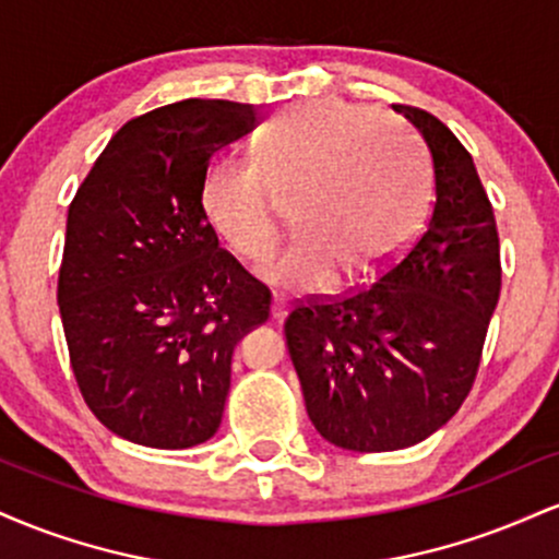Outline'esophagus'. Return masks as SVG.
<instances>
[{
    "mask_svg": "<svg viewBox=\"0 0 559 559\" xmlns=\"http://www.w3.org/2000/svg\"><path fill=\"white\" fill-rule=\"evenodd\" d=\"M288 310V301L281 294H273V320H284Z\"/></svg>",
    "mask_w": 559,
    "mask_h": 559,
    "instance_id": "obj_1",
    "label": "esophagus"
}]
</instances>
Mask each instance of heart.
<instances>
[{
    "label": "heart",
    "mask_w": 559,
    "mask_h": 559,
    "mask_svg": "<svg viewBox=\"0 0 559 559\" xmlns=\"http://www.w3.org/2000/svg\"><path fill=\"white\" fill-rule=\"evenodd\" d=\"M297 236L265 267L281 288L360 284L418 234L428 173L402 131L346 102H310L258 133L252 163L210 159L199 207L243 260H265L278 241L273 197H292Z\"/></svg>",
    "instance_id": "heart-1"
}]
</instances>
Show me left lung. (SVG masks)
<instances>
[{
  "mask_svg": "<svg viewBox=\"0 0 559 559\" xmlns=\"http://www.w3.org/2000/svg\"><path fill=\"white\" fill-rule=\"evenodd\" d=\"M394 112L431 152L426 228L376 284L301 301L284 323L312 426L352 452L413 447L457 413L502 288L497 221L471 152L431 112Z\"/></svg>",
  "mask_w": 559,
  "mask_h": 559,
  "instance_id": "8db88e82",
  "label": "left lung"
}]
</instances>
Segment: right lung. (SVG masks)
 <instances>
[{"label":"right lung","mask_w":559,"mask_h":559,"mask_svg":"<svg viewBox=\"0 0 559 559\" xmlns=\"http://www.w3.org/2000/svg\"><path fill=\"white\" fill-rule=\"evenodd\" d=\"M254 105L183 99L115 133L68 210L57 305L88 409L120 439L189 449L221 428L230 357L271 292L221 249L199 181Z\"/></svg>","instance_id":"right-lung-1"}]
</instances>
